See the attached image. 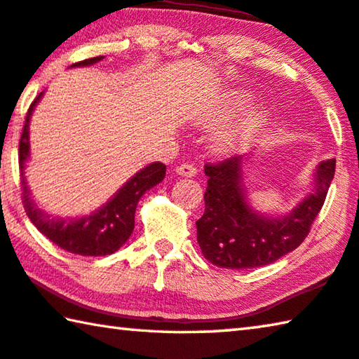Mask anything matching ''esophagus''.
<instances>
[{
  "instance_id": "obj_1",
  "label": "esophagus",
  "mask_w": 359,
  "mask_h": 359,
  "mask_svg": "<svg viewBox=\"0 0 359 359\" xmlns=\"http://www.w3.org/2000/svg\"><path fill=\"white\" fill-rule=\"evenodd\" d=\"M175 172L179 175H184V177H193V175H196L198 169L194 168V165H191V163H182V165L175 168Z\"/></svg>"
}]
</instances>
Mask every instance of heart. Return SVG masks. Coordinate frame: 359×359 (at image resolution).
<instances>
[{
    "mask_svg": "<svg viewBox=\"0 0 359 359\" xmlns=\"http://www.w3.org/2000/svg\"><path fill=\"white\" fill-rule=\"evenodd\" d=\"M247 102H248V100L245 98V96H234V98L229 100L228 104L222 109L220 114L215 115L214 121L226 120L231 114L236 111H241L242 107H245ZM261 121H263V118H261L259 114L244 115V117L239 118V121H236L231 128L220 133V135L217 136V139H215L217 150L218 151L238 150L253 136V133L259 128Z\"/></svg>",
    "mask_w": 359,
    "mask_h": 359,
    "instance_id": "b5f03b06",
    "label": "heart"
}]
</instances>
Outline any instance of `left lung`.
<instances>
[{
  "label": "left lung",
  "instance_id": "left-lung-1",
  "mask_svg": "<svg viewBox=\"0 0 359 359\" xmlns=\"http://www.w3.org/2000/svg\"><path fill=\"white\" fill-rule=\"evenodd\" d=\"M244 156H228L208 163L205 210L196 222L198 244L204 258L226 269L266 266L299 247L315 217L320 214L336 171V160L321 161L315 174L313 193L288 215L264 217L245 199L242 185Z\"/></svg>",
  "mask_w": 359,
  "mask_h": 359
}]
</instances>
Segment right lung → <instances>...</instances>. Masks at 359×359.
Instances as JSON below:
<instances>
[{"mask_svg":"<svg viewBox=\"0 0 359 359\" xmlns=\"http://www.w3.org/2000/svg\"><path fill=\"white\" fill-rule=\"evenodd\" d=\"M104 57H95L77 62L72 66H88L98 63ZM42 93L36 96L29 106L23 125V131L19 142V165H20V182H22V201L29 220L38 228L48 241L57 244L63 250L82 255V257H104L117 252L125 244L135 229V214L139 199L151 187L165 179L166 166L156 161L145 166L137 174L126 182L114 198L102 205L93 214L82 218H57L42 212L33 201L32 193L27 187L25 161L29 156V118L38 104Z\"/></svg>","mask_w":359,"mask_h":359,"instance_id":"right-lung-1","label":"right lung"}]
</instances>
